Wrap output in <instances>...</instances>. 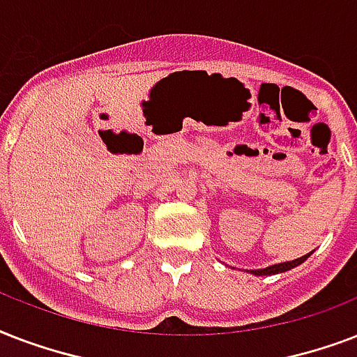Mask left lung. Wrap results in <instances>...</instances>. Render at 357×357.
Wrapping results in <instances>:
<instances>
[{
    "mask_svg": "<svg viewBox=\"0 0 357 357\" xmlns=\"http://www.w3.org/2000/svg\"><path fill=\"white\" fill-rule=\"evenodd\" d=\"M307 257H310V254L302 255V257H298V259H294V261H287V263H278V265L266 266V268H261V271H254L252 274H257V276H266V274H278V272L291 271V268H294V266H298L300 263H304Z\"/></svg>",
    "mask_w": 357,
    "mask_h": 357,
    "instance_id": "1",
    "label": "left lung"
}]
</instances>
